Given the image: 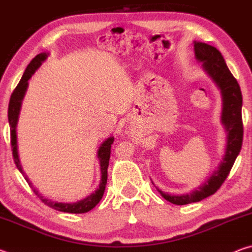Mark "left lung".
I'll list each match as a JSON object with an SVG mask.
<instances>
[{
  "mask_svg": "<svg viewBox=\"0 0 252 252\" xmlns=\"http://www.w3.org/2000/svg\"><path fill=\"white\" fill-rule=\"evenodd\" d=\"M193 44L195 59L202 63L203 71L220 90L221 100H222L221 123L227 133V139H225L227 142H225L222 160L220 161L215 171L211 173V176L197 189L190 191L189 193L170 194L168 192H163L156 187L162 197L177 206L201 201L219 189L227 179L230 170L241 150L242 138H244V126H242L241 116L242 94L237 80L228 69L227 63L219 50H217L215 46L199 41H193Z\"/></svg>",
  "mask_w": 252,
  "mask_h": 252,
  "instance_id": "8db88e82",
  "label": "left lung"
}]
</instances>
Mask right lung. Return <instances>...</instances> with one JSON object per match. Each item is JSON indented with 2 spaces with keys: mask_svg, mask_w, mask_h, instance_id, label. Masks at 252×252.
Segmentation results:
<instances>
[{
  "mask_svg": "<svg viewBox=\"0 0 252 252\" xmlns=\"http://www.w3.org/2000/svg\"><path fill=\"white\" fill-rule=\"evenodd\" d=\"M48 57H49V53L46 52L40 53L37 54L31 62H30V64L28 65L27 69H25V72L23 73L22 79L20 80L18 87L15 88V90L11 95L10 103H8L7 118H8V125H10L11 146H12V151H13L14 162L16 164V168H18L19 171L23 174L25 180H27L29 183V186L33 189L34 193H35L37 197H39L42 201L46 204V206H49L51 208L55 209V210L62 211V212L85 213L94 208L96 204L100 202L102 197H103L105 186H106V180H108V167H109V160H110V153H111V144H112L114 141L113 136H109V138H106L104 141L101 143L99 149H97L96 156H97V159L100 161V169H101V181H100L99 187L96 188L94 192H92L91 194H89L88 197H85L84 199H81L76 202H59V201H54V200L45 198L43 194L39 192V190L33 187L32 182L30 181V179L23 171L22 165H21L20 158H19L16 126H18V121H19L21 106H22V101L28 90L29 80L32 78V75L35 73V71L39 69V67L42 65V63L48 59Z\"/></svg>",
  "mask_w": 252,
  "mask_h": 252,
  "instance_id": "right-lung-1",
  "label": "right lung"
}]
</instances>
